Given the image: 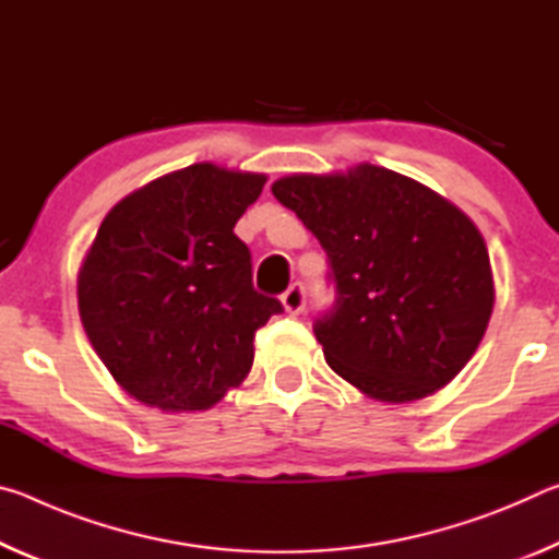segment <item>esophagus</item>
<instances>
[{
  "mask_svg": "<svg viewBox=\"0 0 559 559\" xmlns=\"http://www.w3.org/2000/svg\"><path fill=\"white\" fill-rule=\"evenodd\" d=\"M281 302L288 313H300V310L306 308V286H302V283H293V286L281 296Z\"/></svg>",
  "mask_w": 559,
  "mask_h": 559,
  "instance_id": "1",
  "label": "esophagus"
}]
</instances>
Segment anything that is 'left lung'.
<instances>
[{
    "mask_svg": "<svg viewBox=\"0 0 559 559\" xmlns=\"http://www.w3.org/2000/svg\"><path fill=\"white\" fill-rule=\"evenodd\" d=\"M276 200L328 253L335 302L313 333L328 365L380 402H412L456 377L493 313L480 231L429 187L377 165L290 175Z\"/></svg>",
    "mask_w": 559,
    "mask_h": 559,
    "instance_id": "left-lung-1",
    "label": "left lung"
}]
</instances>
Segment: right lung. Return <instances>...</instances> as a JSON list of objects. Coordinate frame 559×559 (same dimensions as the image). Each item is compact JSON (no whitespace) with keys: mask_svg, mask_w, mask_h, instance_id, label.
Segmentation results:
<instances>
[{"mask_svg":"<svg viewBox=\"0 0 559 559\" xmlns=\"http://www.w3.org/2000/svg\"><path fill=\"white\" fill-rule=\"evenodd\" d=\"M266 175L189 165L103 219L79 276L81 323L130 396L163 412L210 409L253 365L278 298L253 288L234 234Z\"/></svg>","mask_w":559,"mask_h":559,"instance_id":"obj_1","label":"right lung"}]
</instances>
